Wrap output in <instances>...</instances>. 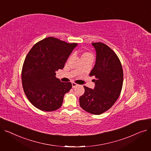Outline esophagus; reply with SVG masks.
I'll return each instance as SVG.
<instances>
[{"mask_svg":"<svg viewBox=\"0 0 151 151\" xmlns=\"http://www.w3.org/2000/svg\"><path fill=\"white\" fill-rule=\"evenodd\" d=\"M71 84H72V88H75L76 87H77V86H78V84H77L75 83H71Z\"/></svg>","mask_w":151,"mask_h":151,"instance_id":"obj_1","label":"esophagus"}]
</instances>
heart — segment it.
I'll list each match as a JSON object with an SVG mask.
<instances>
[{"label":"heart","instance_id":"b5f03b06","mask_svg":"<svg viewBox=\"0 0 151 151\" xmlns=\"http://www.w3.org/2000/svg\"><path fill=\"white\" fill-rule=\"evenodd\" d=\"M92 58L93 56H92V54L90 52H84L83 55H82V59L83 58Z\"/></svg>","mask_w":151,"mask_h":151}]
</instances>
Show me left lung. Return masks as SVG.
Masks as SVG:
<instances>
[{"instance_id":"obj_1","label":"left lung","mask_w":151,"mask_h":151,"mask_svg":"<svg viewBox=\"0 0 151 151\" xmlns=\"http://www.w3.org/2000/svg\"><path fill=\"white\" fill-rule=\"evenodd\" d=\"M96 60L89 75L96 80L93 89L84 86L80 106L89 113L99 115L108 111L119 97L123 84V70L116 54L106 45L92 43Z\"/></svg>"}]
</instances>
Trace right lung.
Returning <instances> with one entry per match:
<instances>
[{
    "mask_svg": "<svg viewBox=\"0 0 151 151\" xmlns=\"http://www.w3.org/2000/svg\"><path fill=\"white\" fill-rule=\"evenodd\" d=\"M77 45L47 37L28 52L22 68V84L27 98L37 108L52 111L62 106L64 95L72 85L61 82L55 71L63 68Z\"/></svg>",
    "mask_w": 151,
    "mask_h": 151,
    "instance_id": "1",
    "label": "right lung"
}]
</instances>
